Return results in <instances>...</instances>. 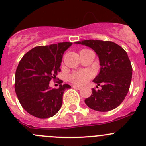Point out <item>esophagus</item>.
<instances>
[{"label":"esophagus","instance_id":"obj_1","mask_svg":"<svg viewBox=\"0 0 146 146\" xmlns=\"http://www.w3.org/2000/svg\"><path fill=\"white\" fill-rule=\"evenodd\" d=\"M73 88H75V89H77V90H81L82 89V87L78 86V85H73Z\"/></svg>","mask_w":146,"mask_h":146}]
</instances>
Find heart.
Returning <instances> with one entry per match:
<instances>
[{
  "mask_svg": "<svg viewBox=\"0 0 146 146\" xmlns=\"http://www.w3.org/2000/svg\"><path fill=\"white\" fill-rule=\"evenodd\" d=\"M88 49H82L81 51H85ZM92 73L90 70H77L72 73L69 76L68 78L70 81H71L73 83L77 84V85H83L86 83L90 79L92 78Z\"/></svg>",
  "mask_w": 146,
  "mask_h": 146,
  "instance_id": "obj_1",
  "label": "heart"
}]
</instances>
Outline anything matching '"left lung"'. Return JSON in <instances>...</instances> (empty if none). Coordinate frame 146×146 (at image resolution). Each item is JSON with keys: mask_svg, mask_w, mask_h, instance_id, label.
Instances as JSON below:
<instances>
[{"mask_svg": "<svg viewBox=\"0 0 146 146\" xmlns=\"http://www.w3.org/2000/svg\"><path fill=\"white\" fill-rule=\"evenodd\" d=\"M76 44L90 47L98 54L100 71L93 82L102 89L92 88L85 102L92 110L109 111L114 110L126 98L132 78V66L126 51L110 41L84 40Z\"/></svg>", "mask_w": 146, "mask_h": 146, "instance_id": "1", "label": "left lung"}]
</instances>
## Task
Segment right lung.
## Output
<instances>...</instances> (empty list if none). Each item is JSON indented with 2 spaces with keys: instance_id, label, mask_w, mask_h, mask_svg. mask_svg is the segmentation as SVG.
<instances>
[{
  "instance_id": "right-lung-1",
  "label": "right lung",
  "mask_w": 146,
  "mask_h": 146,
  "mask_svg": "<svg viewBox=\"0 0 146 146\" xmlns=\"http://www.w3.org/2000/svg\"><path fill=\"white\" fill-rule=\"evenodd\" d=\"M73 43L61 42L39 46L29 50L20 60L15 72V90L20 104L27 112L39 119L55 115L61 109L68 84L58 89L49 87L61 71L63 54ZM60 80V83H62Z\"/></svg>"
}]
</instances>
